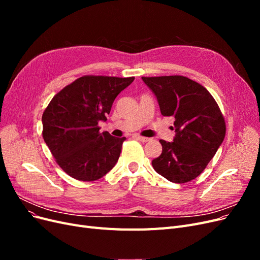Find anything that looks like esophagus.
I'll return each mask as SVG.
<instances>
[{
	"instance_id": "obj_1",
	"label": "esophagus",
	"mask_w": 260,
	"mask_h": 260,
	"mask_svg": "<svg viewBox=\"0 0 260 260\" xmlns=\"http://www.w3.org/2000/svg\"><path fill=\"white\" fill-rule=\"evenodd\" d=\"M136 138L139 140V141H141V142H148L149 140V138H146V137H142V136H136Z\"/></svg>"
}]
</instances>
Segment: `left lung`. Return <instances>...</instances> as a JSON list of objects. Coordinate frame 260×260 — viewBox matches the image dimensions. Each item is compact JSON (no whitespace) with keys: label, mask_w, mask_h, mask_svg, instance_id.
I'll return each instance as SVG.
<instances>
[{"label":"left lung","mask_w":260,"mask_h":260,"mask_svg":"<svg viewBox=\"0 0 260 260\" xmlns=\"http://www.w3.org/2000/svg\"><path fill=\"white\" fill-rule=\"evenodd\" d=\"M158 101L162 116L175 117L174 142L159 140L161 154L152 160L157 174L175 183L199 177L225 137V121L207 89L183 76L142 77Z\"/></svg>","instance_id":"8db88e82"}]
</instances>
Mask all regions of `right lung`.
I'll return each instance as SVG.
<instances>
[{
  "mask_svg": "<svg viewBox=\"0 0 260 260\" xmlns=\"http://www.w3.org/2000/svg\"><path fill=\"white\" fill-rule=\"evenodd\" d=\"M135 77L83 76L66 85L42 115L44 142L58 166L79 181H95L116 165L125 138L100 132L115 99Z\"/></svg>",
  "mask_w": 260,
  "mask_h": 260,
  "instance_id": "add662e5",
  "label": "right lung"
}]
</instances>
